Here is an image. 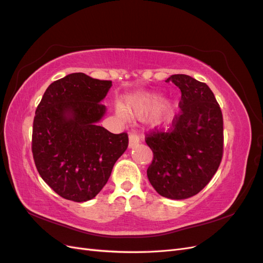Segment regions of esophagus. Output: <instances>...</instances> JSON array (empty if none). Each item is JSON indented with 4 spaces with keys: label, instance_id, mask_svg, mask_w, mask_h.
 I'll return each instance as SVG.
<instances>
[{
    "label": "esophagus",
    "instance_id": "obj_1",
    "mask_svg": "<svg viewBox=\"0 0 263 263\" xmlns=\"http://www.w3.org/2000/svg\"><path fill=\"white\" fill-rule=\"evenodd\" d=\"M140 142V137L136 133H130L129 134V148H134L136 145Z\"/></svg>",
    "mask_w": 263,
    "mask_h": 263
}]
</instances>
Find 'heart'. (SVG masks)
Returning <instances> with one entry per match:
<instances>
[{
  "instance_id": "obj_1",
  "label": "heart",
  "mask_w": 263,
  "mask_h": 263,
  "mask_svg": "<svg viewBox=\"0 0 263 263\" xmlns=\"http://www.w3.org/2000/svg\"><path fill=\"white\" fill-rule=\"evenodd\" d=\"M177 112L176 103L171 100H162L157 93L145 92L127 99L125 107L116 106V114L122 119L128 118V114L137 118H145L153 127H163L170 124Z\"/></svg>"
}]
</instances>
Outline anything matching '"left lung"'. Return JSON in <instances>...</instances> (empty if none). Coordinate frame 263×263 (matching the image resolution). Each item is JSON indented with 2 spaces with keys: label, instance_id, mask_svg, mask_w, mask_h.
I'll list each match as a JSON object with an SVG mask.
<instances>
[{
  "label": "left lung",
  "instance_id": "1",
  "mask_svg": "<svg viewBox=\"0 0 263 263\" xmlns=\"http://www.w3.org/2000/svg\"><path fill=\"white\" fill-rule=\"evenodd\" d=\"M181 90V115L168 133L146 138L154 153L147 170L151 185L161 196L184 200L196 195L216 173L222 157V115L206 83L186 74H173Z\"/></svg>",
  "mask_w": 263,
  "mask_h": 263
}]
</instances>
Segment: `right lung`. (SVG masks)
<instances>
[{
  "label": "right lung",
  "mask_w": 263,
  "mask_h": 263,
  "mask_svg": "<svg viewBox=\"0 0 263 263\" xmlns=\"http://www.w3.org/2000/svg\"><path fill=\"white\" fill-rule=\"evenodd\" d=\"M110 86L112 81L71 73L47 87L37 106L31 140L36 168L66 200L97 196L128 146L126 133L99 126L106 113L101 102Z\"/></svg>",
  "instance_id": "obj_1"
}]
</instances>
